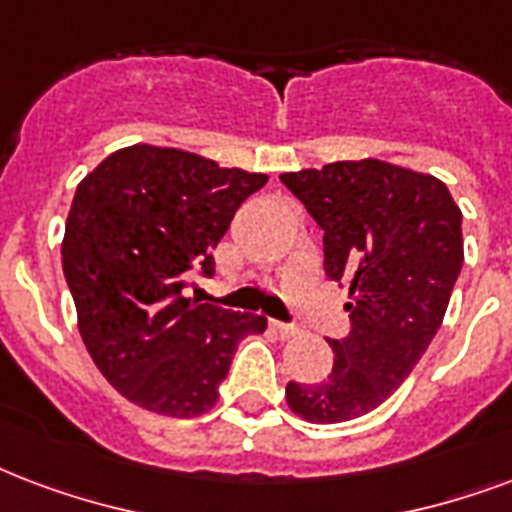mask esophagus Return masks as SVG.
<instances>
[{
  "label": "esophagus",
  "instance_id": "1",
  "mask_svg": "<svg viewBox=\"0 0 512 512\" xmlns=\"http://www.w3.org/2000/svg\"><path fill=\"white\" fill-rule=\"evenodd\" d=\"M271 330L279 335L282 341H290V338H295V335H298V327L284 325V322H271Z\"/></svg>",
  "mask_w": 512,
  "mask_h": 512
}]
</instances>
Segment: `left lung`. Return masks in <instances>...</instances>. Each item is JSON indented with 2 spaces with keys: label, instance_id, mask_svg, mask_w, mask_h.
Listing matches in <instances>:
<instances>
[{
  "label": "left lung",
  "instance_id": "obj_1",
  "mask_svg": "<svg viewBox=\"0 0 512 512\" xmlns=\"http://www.w3.org/2000/svg\"><path fill=\"white\" fill-rule=\"evenodd\" d=\"M325 230V273L349 290L351 333L333 373L287 384L311 424L357 419L411 376L446 317L464 260L462 209L432 174L362 158L279 177Z\"/></svg>",
  "mask_w": 512,
  "mask_h": 512
}]
</instances>
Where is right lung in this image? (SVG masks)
Listing matches in <instances>:
<instances>
[{
  "label": "right lung",
  "mask_w": 512,
  "mask_h": 512,
  "mask_svg": "<svg viewBox=\"0 0 512 512\" xmlns=\"http://www.w3.org/2000/svg\"><path fill=\"white\" fill-rule=\"evenodd\" d=\"M265 174L204 155L131 144L77 185L61 263L77 327L101 376L144 411L193 419L217 403L241 338L265 317L185 298L212 249Z\"/></svg>",
  "instance_id": "1"
}]
</instances>
